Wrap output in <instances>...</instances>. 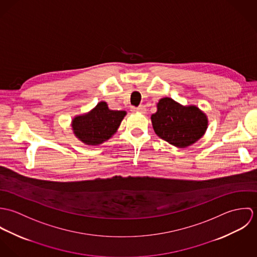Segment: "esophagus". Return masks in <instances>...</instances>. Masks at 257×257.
<instances>
[{
	"instance_id": "esophagus-1",
	"label": "esophagus",
	"mask_w": 257,
	"mask_h": 257,
	"mask_svg": "<svg viewBox=\"0 0 257 257\" xmlns=\"http://www.w3.org/2000/svg\"><path fill=\"white\" fill-rule=\"evenodd\" d=\"M133 111H138V112H142V113H146L147 109L145 106H140L138 108H133Z\"/></svg>"
}]
</instances>
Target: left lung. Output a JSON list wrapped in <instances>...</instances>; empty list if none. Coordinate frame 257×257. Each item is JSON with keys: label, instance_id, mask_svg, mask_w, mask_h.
I'll use <instances>...</instances> for the list:
<instances>
[{"label": "left lung", "instance_id": "obj_1", "mask_svg": "<svg viewBox=\"0 0 257 257\" xmlns=\"http://www.w3.org/2000/svg\"><path fill=\"white\" fill-rule=\"evenodd\" d=\"M157 110L151 114L155 134L168 144L186 148L205 135L209 120L207 114L195 105L183 106L171 98L158 101Z\"/></svg>", "mask_w": 257, "mask_h": 257}]
</instances>
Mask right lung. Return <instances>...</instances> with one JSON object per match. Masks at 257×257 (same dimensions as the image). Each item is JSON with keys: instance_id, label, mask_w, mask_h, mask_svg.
Instances as JSON below:
<instances>
[{"instance_id": "right-lung-1", "label": "right lung", "mask_w": 257, "mask_h": 257, "mask_svg": "<svg viewBox=\"0 0 257 257\" xmlns=\"http://www.w3.org/2000/svg\"><path fill=\"white\" fill-rule=\"evenodd\" d=\"M125 110H112L104 101L86 112L76 115L71 121L75 137L87 146H99L109 141L116 133Z\"/></svg>"}]
</instances>
